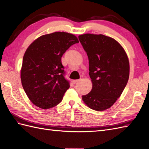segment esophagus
Here are the masks:
<instances>
[{
    "mask_svg": "<svg viewBox=\"0 0 149 149\" xmlns=\"http://www.w3.org/2000/svg\"><path fill=\"white\" fill-rule=\"evenodd\" d=\"M81 81V79H76V80H73V84H76V83H78V82H79Z\"/></svg>",
    "mask_w": 149,
    "mask_h": 149,
    "instance_id": "obj_1",
    "label": "esophagus"
}]
</instances>
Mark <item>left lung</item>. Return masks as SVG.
I'll return each mask as SVG.
<instances>
[{
  "label": "left lung",
  "instance_id": "1",
  "mask_svg": "<svg viewBox=\"0 0 149 149\" xmlns=\"http://www.w3.org/2000/svg\"><path fill=\"white\" fill-rule=\"evenodd\" d=\"M80 43L89 60V74L93 88L83 101L95 111L111 107L120 97L129 77L127 54L114 38L104 35H79Z\"/></svg>",
  "mask_w": 149,
  "mask_h": 149
}]
</instances>
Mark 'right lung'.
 <instances>
[{"mask_svg": "<svg viewBox=\"0 0 149 149\" xmlns=\"http://www.w3.org/2000/svg\"><path fill=\"white\" fill-rule=\"evenodd\" d=\"M78 43L75 35L57 31L41 36L26 49L20 78L25 93L35 106L47 109L61 101L70 88V82L64 77L61 57Z\"/></svg>", "mask_w": 149, "mask_h": 149, "instance_id": "add662e5", "label": "right lung"}]
</instances>
